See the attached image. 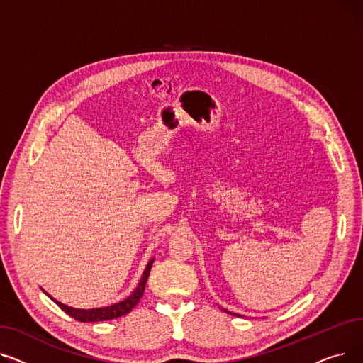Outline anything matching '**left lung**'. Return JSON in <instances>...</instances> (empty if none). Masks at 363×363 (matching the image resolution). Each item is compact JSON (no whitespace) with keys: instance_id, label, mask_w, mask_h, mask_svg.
<instances>
[{"instance_id":"obj_1","label":"left lung","mask_w":363,"mask_h":363,"mask_svg":"<svg viewBox=\"0 0 363 363\" xmlns=\"http://www.w3.org/2000/svg\"><path fill=\"white\" fill-rule=\"evenodd\" d=\"M227 313H230V315H238V313H233V312H228V311H225Z\"/></svg>"}]
</instances>
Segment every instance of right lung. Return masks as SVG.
Here are the masks:
<instances>
[{
  "instance_id": "obj_1",
  "label": "right lung",
  "mask_w": 363,
  "mask_h": 363,
  "mask_svg": "<svg viewBox=\"0 0 363 363\" xmlns=\"http://www.w3.org/2000/svg\"><path fill=\"white\" fill-rule=\"evenodd\" d=\"M152 262L154 259H151L147 262L143 274H142V279L138 284V287L135 289V291L127 297V299L116 303V305H111V306H106V308H95V309H76V308H70L67 305H64L58 301H55L54 297H51L45 290L44 293L47 296H50L51 299L64 311L67 315H70L72 318H74L76 321H80V323H96V321H108V319H114V318H118V316H123L125 313H129L140 301V297L145 291V286H146V281H147V277H149V272H151V268H152Z\"/></svg>"
}]
</instances>
